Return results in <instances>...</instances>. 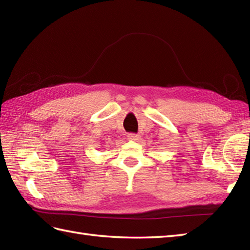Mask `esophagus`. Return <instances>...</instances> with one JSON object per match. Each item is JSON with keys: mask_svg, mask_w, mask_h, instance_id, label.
Segmentation results:
<instances>
[{"mask_svg": "<svg viewBox=\"0 0 250 250\" xmlns=\"http://www.w3.org/2000/svg\"><path fill=\"white\" fill-rule=\"evenodd\" d=\"M128 140H130V141H139L140 135L135 134V133H129L128 134Z\"/></svg>", "mask_w": 250, "mask_h": 250, "instance_id": "obj_1", "label": "esophagus"}]
</instances>
